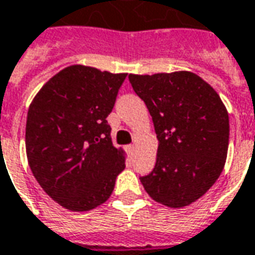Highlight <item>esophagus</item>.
<instances>
[{
    "label": "esophagus",
    "instance_id": "34e87169",
    "mask_svg": "<svg viewBox=\"0 0 255 255\" xmlns=\"http://www.w3.org/2000/svg\"><path fill=\"white\" fill-rule=\"evenodd\" d=\"M126 150H128V153L130 155H133V151H134V144H129L128 147H126Z\"/></svg>",
    "mask_w": 255,
    "mask_h": 255
}]
</instances>
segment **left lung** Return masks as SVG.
Masks as SVG:
<instances>
[{
    "label": "left lung",
    "mask_w": 255,
    "mask_h": 255,
    "mask_svg": "<svg viewBox=\"0 0 255 255\" xmlns=\"http://www.w3.org/2000/svg\"><path fill=\"white\" fill-rule=\"evenodd\" d=\"M129 81L144 101L158 139L154 168L140 181L155 202L188 206L223 171L229 147L226 107L191 71L129 74Z\"/></svg>",
    "instance_id": "8db88e82"
}]
</instances>
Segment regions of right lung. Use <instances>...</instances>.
<instances>
[{
	"instance_id": "right-lung-1",
	"label": "right lung",
	"mask_w": 255,
	"mask_h": 255,
	"mask_svg": "<svg viewBox=\"0 0 255 255\" xmlns=\"http://www.w3.org/2000/svg\"><path fill=\"white\" fill-rule=\"evenodd\" d=\"M126 74L70 66L30 104L26 155L39 185L68 211L85 212L111 196L125 153L112 144L107 118Z\"/></svg>"
}]
</instances>
